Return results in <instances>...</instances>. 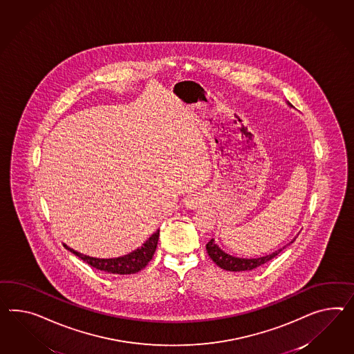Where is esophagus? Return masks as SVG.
<instances>
[{
	"instance_id": "obj_1",
	"label": "esophagus",
	"mask_w": 354,
	"mask_h": 354,
	"mask_svg": "<svg viewBox=\"0 0 354 354\" xmlns=\"http://www.w3.org/2000/svg\"><path fill=\"white\" fill-rule=\"evenodd\" d=\"M186 204H187V207H189V208H196L198 201H196V199H190L189 201H186Z\"/></svg>"
}]
</instances>
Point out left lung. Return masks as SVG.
I'll use <instances>...</instances> for the list:
<instances>
[{
    "mask_svg": "<svg viewBox=\"0 0 354 354\" xmlns=\"http://www.w3.org/2000/svg\"><path fill=\"white\" fill-rule=\"evenodd\" d=\"M290 105V104H289ZM294 243V240L291 241ZM285 249V246L282 248ZM282 249H279L272 254H268L266 257H261V258H236L230 254L225 253L219 246H218L214 240L212 239L207 244V252L210 257V259L217 264L218 267L226 270V271H232V272H240V271H250L257 267H261L264 263L270 262L273 259L276 255L281 253Z\"/></svg>",
    "mask_w": 354,
    "mask_h": 354,
    "instance_id": "obj_1",
    "label": "left lung"
}]
</instances>
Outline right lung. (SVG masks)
Returning <instances> with one entry per match:
<instances>
[{
  "label": "right lung",
  "instance_id": "right-lung-1",
  "mask_svg": "<svg viewBox=\"0 0 354 354\" xmlns=\"http://www.w3.org/2000/svg\"><path fill=\"white\" fill-rule=\"evenodd\" d=\"M158 240H159V230L150 236L146 240L145 244L136 249L135 252L127 254V255H123V257H118V258H110V259L93 258V257L78 253V252L73 250L66 245H64V246L69 252L75 254L77 257L81 258L82 261L88 263L91 267L96 268V270L114 273V274H131V273H136L141 271L142 268H145L147 263L153 259V255H154L155 250H156Z\"/></svg>",
  "mask_w": 354,
  "mask_h": 354
}]
</instances>
